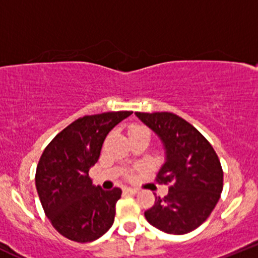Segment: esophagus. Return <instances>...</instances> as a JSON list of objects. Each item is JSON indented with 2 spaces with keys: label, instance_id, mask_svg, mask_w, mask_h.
<instances>
[{
  "label": "esophagus",
  "instance_id": "esophagus-1",
  "mask_svg": "<svg viewBox=\"0 0 258 258\" xmlns=\"http://www.w3.org/2000/svg\"><path fill=\"white\" fill-rule=\"evenodd\" d=\"M123 191L126 192V194H130V196H135V194H137V192H139V190L132 189V187H124Z\"/></svg>",
  "mask_w": 258,
  "mask_h": 258
}]
</instances>
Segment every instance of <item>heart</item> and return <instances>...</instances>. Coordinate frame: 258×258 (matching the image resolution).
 Instances as JSON below:
<instances>
[{"instance_id":"1","label":"heart","mask_w":258,"mask_h":258,"mask_svg":"<svg viewBox=\"0 0 258 258\" xmlns=\"http://www.w3.org/2000/svg\"><path fill=\"white\" fill-rule=\"evenodd\" d=\"M135 130H147V128H145V127H142V126H135V127H132L131 131H135ZM131 131H130V132H131Z\"/></svg>"}]
</instances>
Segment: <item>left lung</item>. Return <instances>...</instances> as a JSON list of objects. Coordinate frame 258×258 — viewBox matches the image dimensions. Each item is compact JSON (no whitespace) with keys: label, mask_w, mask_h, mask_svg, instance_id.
I'll return each instance as SVG.
<instances>
[{"label":"left lung","mask_w":258,"mask_h":258,"mask_svg":"<svg viewBox=\"0 0 258 258\" xmlns=\"http://www.w3.org/2000/svg\"><path fill=\"white\" fill-rule=\"evenodd\" d=\"M136 116L164 144L166 157L156 181L170 185L167 196L156 197L145 217L165 233H189L207 221L221 198V161L208 140L181 117L170 112Z\"/></svg>","instance_id":"obj_1"}]
</instances>
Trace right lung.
I'll return each mask as SVG.
<instances>
[{
	"instance_id": "1",
	"label": "right lung",
	"mask_w": 258,
	"mask_h": 258,
	"mask_svg": "<svg viewBox=\"0 0 258 258\" xmlns=\"http://www.w3.org/2000/svg\"><path fill=\"white\" fill-rule=\"evenodd\" d=\"M131 111L84 116L62 130L45 147L35 175L37 194L52 227L71 241L92 242L112 227L122 190H103L89 177L102 145Z\"/></svg>"
}]
</instances>
